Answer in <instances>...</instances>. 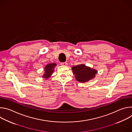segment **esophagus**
Instances as JSON below:
<instances>
[{
	"mask_svg": "<svg viewBox=\"0 0 132 132\" xmlns=\"http://www.w3.org/2000/svg\"><path fill=\"white\" fill-rule=\"evenodd\" d=\"M61 65L63 66H67L68 64L67 63H61Z\"/></svg>",
	"mask_w": 132,
	"mask_h": 132,
	"instance_id": "1",
	"label": "esophagus"
}]
</instances>
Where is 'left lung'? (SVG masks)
<instances>
[{
	"instance_id": "left-lung-1",
	"label": "left lung",
	"mask_w": 132,
	"mask_h": 132,
	"mask_svg": "<svg viewBox=\"0 0 132 132\" xmlns=\"http://www.w3.org/2000/svg\"><path fill=\"white\" fill-rule=\"evenodd\" d=\"M72 70L76 79L80 82H86L95 77L97 71L84 64L73 66Z\"/></svg>"
}]
</instances>
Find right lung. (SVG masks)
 Returning <instances> with one entry per match:
<instances>
[{
  "instance_id": "1",
  "label": "right lung",
  "mask_w": 132,
  "mask_h": 132,
  "mask_svg": "<svg viewBox=\"0 0 132 132\" xmlns=\"http://www.w3.org/2000/svg\"><path fill=\"white\" fill-rule=\"evenodd\" d=\"M56 66V64L55 63H51L47 64L44 68L45 72L44 74L42 76L43 77L46 79H48L49 77H50L54 70V68Z\"/></svg>"
}]
</instances>
